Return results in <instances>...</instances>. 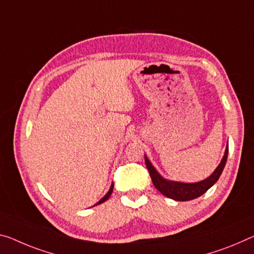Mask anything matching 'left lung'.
Returning a JSON list of instances; mask_svg holds the SVG:
<instances>
[{"label": "left lung", "mask_w": 254, "mask_h": 254, "mask_svg": "<svg viewBox=\"0 0 254 254\" xmlns=\"http://www.w3.org/2000/svg\"><path fill=\"white\" fill-rule=\"evenodd\" d=\"M227 155H228V145L227 149L225 151V155L222 158L219 166L216 168V170L213 171L212 175L208 177L204 181L193 183V184H187V183H178V182H170L166 181L165 178H162L157 173V170L154 169V167L151 165V162L145 157V163L149 170L150 176L152 179V183L155 186L159 192H161L165 196L173 198L176 201H190L193 198H196L201 196L202 194H204L210 187H211L218 179H219L220 175L224 170L226 161H227Z\"/></svg>", "instance_id": "1"}]
</instances>
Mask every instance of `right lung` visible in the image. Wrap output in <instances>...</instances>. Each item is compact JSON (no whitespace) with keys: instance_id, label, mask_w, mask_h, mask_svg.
<instances>
[{"instance_id":"right-lung-1","label":"right lung","mask_w":254,"mask_h":254,"mask_svg":"<svg viewBox=\"0 0 254 254\" xmlns=\"http://www.w3.org/2000/svg\"><path fill=\"white\" fill-rule=\"evenodd\" d=\"M112 190H114V184H112V185H111V187H110V190H109V192H108L107 194H105V195H104V196H103L102 198H101V200H100L99 202H97V203H96V204H94V205H97V204H100V203H103V202H104V201H107V200H108V198H109V196H110V195H111V193H112Z\"/></svg>"}]
</instances>
